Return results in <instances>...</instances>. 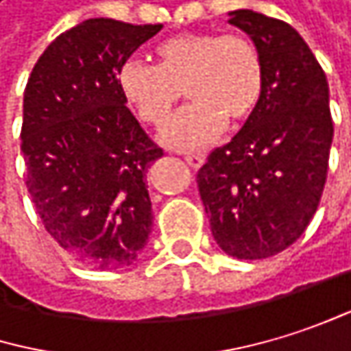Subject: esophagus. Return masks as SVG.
Masks as SVG:
<instances>
[{
    "label": "esophagus",
    "mask_w": 351,
    "mask_h": 351,
    "mask_svg": "<svg viewBox=\"0 0 351 351\" xmlns=\"http://www.w3.org/2000/svg\"><path fill=\"white\" fill-rule=\"evenodd\" d=\"M183 158H185V162H187L193 170H197V168L202 166V162H204V158H202L199 154H185Z\"/></svg>",
    "instance_id": "34e87169"
}]
</instances>
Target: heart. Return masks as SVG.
<instances>
[{
	"mask_svg": "<svg viewBox=\"0 0 351 351\" xmlns=\"http://www.w3.org/2000/svg\"><path fill=\"white\" fill-rule=\"evenodd\" d=\"M158 63L127 59L117 73L123 98L137 117L162 127L179 104L183 88L193 100L162 133L177 149L214 141L226 121L247 123L265 96V65L253 40L241 34L187 30L156 47Z\"/></svg>",
	"mask_w": 351,
	"mask_h": 351,
	"instance_id": "heart-1",
	"label": "heart"
}]
</instances>
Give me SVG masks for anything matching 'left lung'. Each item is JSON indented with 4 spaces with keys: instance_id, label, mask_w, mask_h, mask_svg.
<instances>
[{
    "instance_id": "8db88e82",
    "label": "left lung",
    "mask_w": 351,
    "mask_h": 351,
    "mask_svg": "<svg viewBox=\"0 0 351 351\" xmlns=\"http://www.w3.org/2000/svg\"><path fill=\"white\" fill-rule=\"evenodd\" d=\"M265 65L257 112L197 170L216 243L237 259H265L300 239L327 181L333 119L323 67L286 22L237 10Z\"/></svg>"
}]
</instances>
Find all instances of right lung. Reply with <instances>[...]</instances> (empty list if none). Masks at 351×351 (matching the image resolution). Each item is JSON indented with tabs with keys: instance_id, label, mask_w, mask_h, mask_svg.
Listing matches in <instances>:
<instances>
[{
	"instance_id": "right-lung-1",
	"label": "right lung",
	"mask_w": 351,
	"mask_h": 351,
	"mask_svg": "<svg viewBox=\"0 0 351 351\" xmlns=\"http://www.w3.org/2000/svg\"><path fill=\"white\" fill-rule=\"evenodd\" d=\"M162 24L90 18L38 57L26 90V187L45 230L73 261L117 269L152 232L145 172L162 156L125 106L119 67Z\"/></svg>"
}]
</instances>
